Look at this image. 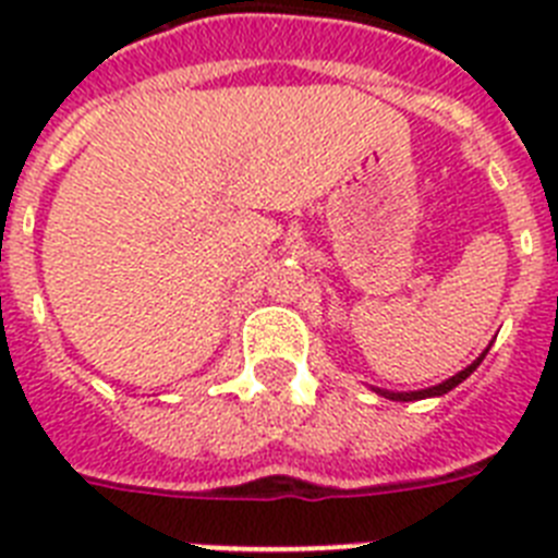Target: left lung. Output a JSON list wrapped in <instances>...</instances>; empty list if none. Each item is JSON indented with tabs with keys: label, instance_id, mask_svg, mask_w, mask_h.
<instances>
[{
	"label": "left lung",
	"instance_id": "obj_1",
	"mask_svg": "<svg viewBox=\"0 0 558 558\" xmlns=\"http://www.w3.org/2000/svg\"><path fill=\"white\" fill-rule=\"evenodd\" d=\"M486 352H489V349H486ZM486 352H483L481 357H477L475 363H472V366H466V368H463V372H458L456 377L445 379V383H438V386H433V388H425V391H405V393H397V391H379V388H377V393H383V397H386V399H397V402H413V399L441 397V393H447V391H452V388H456V386H461L463 379L470 377V374L475 372L477 366H481V360L486 357Z\"/></svg>",
	"mask_w": 558,
	"mask_h": 558
}]
</instances>
